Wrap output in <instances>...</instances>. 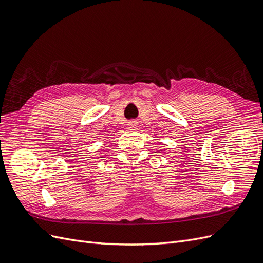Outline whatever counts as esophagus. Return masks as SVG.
<instances>
[{"mask_svg": "<svg viewBox=\"0 0 263 263\" xmlns=\"http://www.w3.org/2000/svg\"><path fill=\"white\" fill-rule=\"evenodd\" d=\"M136 126H137V121H135V119H132V121L127 123V127H128V128H135Z\"/></svg>", "mask_w": 263, "mask_h": 263, "instance_id": "esophagus-1", "label": "esophagus"}]
</instances>
